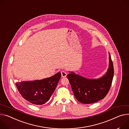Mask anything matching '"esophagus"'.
Returning <instances> with one entry per match:
<instances>
[{
    "label": "esophagus",
    "mask_w": 129,
    "mask_h": 129,
    "mask_svg": "<svg viewBox=\"0 0 129 129\" xmlns=\"http://www.w3.org/2000/svg\"><path fill=\"white\" fill-rule=\"evenodd\" d=\"M61 73V76L62 78L66 77V76H67V73L65 71H62Z\"/></svg>",
    "instance_id": "34e87169"
}]
</instances>
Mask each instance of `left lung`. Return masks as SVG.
<instances>
[{
    "mask_svg": "<svg viewBox=\"0 0 129 129\" xmlns=\"http://www.w3.org/2000/svg\"><path fill=\"white\" fill-rule=\"evenodd\" d=\"M108 72L98 79H88L71 73L67 77L71 84L76 98L81 103L90 104L103 99L111 88L113 76L114 67L110 54Z\"/></svg>",
    "mask_w": 129,
    "mask_h": 129,
    "instance_id": "1",
    "label": "left lung"
}]
</instances>
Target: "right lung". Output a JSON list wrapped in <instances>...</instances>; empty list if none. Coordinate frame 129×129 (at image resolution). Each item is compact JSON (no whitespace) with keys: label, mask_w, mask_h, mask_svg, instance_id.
<instances>
[{"label":"right lung","mask_w":129,"mask_h":129,"mask_svg":"<svg viewBox=\"0 0 129 129\" xmlns=\"http://www.w3.org/2000/svg\"><path fill=\"white\" fill-rule=\"evenodd\" d=\"M61 77V73L41 80L16 83L21 96L29 102L42 105L47 102L54 92Z\"/></svg>","instance_id":"obj_1"}]
</instances>
